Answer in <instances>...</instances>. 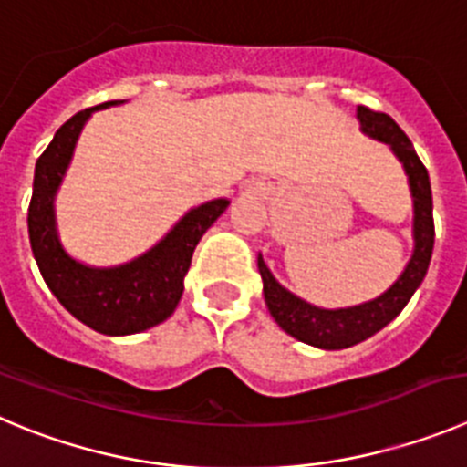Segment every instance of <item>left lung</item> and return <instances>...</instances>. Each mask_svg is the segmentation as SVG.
<instances>
[{"mask_svg":"<svg viewBox=\"0 0 467 467\" xmlns=\"http://www.w3.org/2000/svg\"><path fill=\"white\" fill-rule=\"evenodd\" d=\"M357 119H359L361 133L378 142H385L391 154L403 165L412 195V242H415V248H412L410 260L403 267L400 276L387 287L385 293L378 295L376 299L346 308H322L297 297L274 278V274L265 265L263 254H258L265 304L276 325L297 341L320 348V350H343V348L357 346L389 325L417 293V287L421 285L426 272H429L431 255H433L435 228L431 182L415 147L408 140V135L399 129V124L385 112H373L364 106H357Z\"/></svg>","mask_w":467,"mask_h":467,"instance_id":"8db88e82","label":"left lung"}]
</instances>
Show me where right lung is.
<instances>
[{"label": "right lung", "instance_id": "1", "mask_svg": "<svg viewBox=\"0 0 467 467\" xmlns=\"http://www.w3.org/2000/svg\"><path fill=\"white\" fill-rule=\"evenodd\" d=\"M121 103L126 101H108L78 112L57 130L36 161L27 213L29 244L50 293L82 325L106 337L140 334L172 316L184 293L195 246L230 204L228 198H216L189 209L150 251L129 263L94 267L73 258L59 239L57 193L87 119L96 110Z\"/></svg>", "mask_w": 467, "mask_h": 467}]
</instances>
